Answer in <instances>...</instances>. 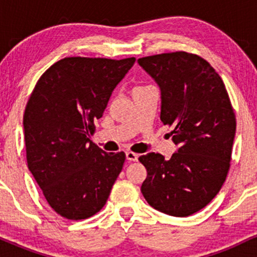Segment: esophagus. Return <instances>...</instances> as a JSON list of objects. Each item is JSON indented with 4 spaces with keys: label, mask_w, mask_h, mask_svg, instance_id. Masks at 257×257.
I'll list each match as a JSON object with an SVG mask.
<instances>
[{
    "label": "esophagus",
    "mask_w": 257,
    "mask_h": 257,
    "mask_svg": "<svg viewBox=\"0 0 257 257\" xmlns=\"http://www.w3.org/2000/svg\"><path fill=\"white\" fill-rule=\"evenodd\" d=\"M125 157H126V159H128L129 162H137L138 158H139V156L137 155V153H134V152H126L125 153Z\"/></svg>",
    "instance_id": "obj_1"
}]
</instances>
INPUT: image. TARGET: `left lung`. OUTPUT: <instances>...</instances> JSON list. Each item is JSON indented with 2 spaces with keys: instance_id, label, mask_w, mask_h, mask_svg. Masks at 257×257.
I'll return each mask as SVG.
<instances>
[{
  "instance_id": "8db88e82",
  "label": "left lung",
  "mask_w": 257,
  "mask_h": 257,
  "mask_svg": "<svg viewBox=\"0 0 257 257\" xmlns=\"http://www.w3.org/2000/svg\"><path fill=\"white\" fill-rule=\"evenodd\" d=\"M161 88V120L173 126L178 151L170 159L147 153L141 192L152 208L190 216L219 193L231 167L235 114L223 81L208 61L186 52L140 58Z\"/></svg>"
}]
</instances>
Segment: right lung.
I'll use <instances>...</instances> for the list:
<instances>
[{
    "label": "right lung",
    "mask_w": 257,
    "mask_h": 257,
    "mask_svg": "<svg viewBox=\"0 0 257 257\" xmlns=\"http://www.w3.org/2000/svg\"><path fill=\"white\" fill-rule=\"evenodd\" d=\"M135 58H64L41 76L24 112L28 167L55 213L84 220L106 204L125 153L90 140Z\"/></svg>",
    "instance_id": "1"
}]
</instances>
